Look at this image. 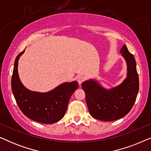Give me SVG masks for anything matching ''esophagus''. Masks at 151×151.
<instances>
[{
    "mask_svg": "<svg viewBox=\"0 0 151 151\" xmlns=\"http://www.w3.org/2000/svg\"><path fill=\"white\" fill-rule=\"evenodd\" d=\"M84 80H85V78H84V76H79V77H78V78H77L78 82L79 83L80 85L84 81Z\"/></svg>",
    "mask_w": 151,
    "mask_h": 151,
    "instance_id": "esophagus-1",
    "label": "esophagus"
}]
</instances>
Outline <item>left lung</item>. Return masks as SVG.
I'll return each instance as SVG.
<instances>
[{
  "mask_svg": "<svg viewBox=\"0 0 151 151\" xmlns=\"http://www.w3.org/2000/svg\"><path fill=\"white\" fill-rule=\"evenodd\" d=\"M120 53L127 64V77L116 87L106 89L94 80L82 84L91 115L102 121H113L131 111L139 91V77L135 60L124 45Z\"/></svg>",
  "mask_w": 151,
  "mask_h": 151,
  "instance_id": "1",
  "label": "left lung"
}]
</instances>
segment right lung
<instances>
[{"label": "right lung", "mask_w": 151, "mask_h": 151, "mask_svg": "<svg viewBox=\"0 0 151 151\" xmlns=\"http://www.w3.org/2000/svg\"><path fill=\"white\" fill-rule=\"evenodd\" d=\"M24 51L16 58L12 77V90L18 106L32 120L47 124L57 122L65 115L69 99L78 88V82H65L47 93L29 91L18 76V60Z\"/></svg>", "instance_id": "1"}]
</instances>
